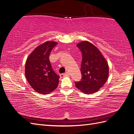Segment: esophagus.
Segmentation results:
<instances>
[{"instance_id": "esophagus-1", "label": "esophagus", "mask_w": 134, "mask_h": 134, "mask_svg": "<svg viewBox=\"0 0 134 134\" xmlns=\"http://www.w3.org/2000/svg\"><path fill=\"white\" fill-rule=\"evenodd\" d=\"M70 75V73L69 72H66L65 73H64V74H60V77L61 78H63L64 76H69Z\"/></svg>"}]
</instances>
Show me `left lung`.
Segmentation results:
<instances>
[{
	"instance_id": "8db88e82",
	"label": "left lung",
	"mask_w": 134,
	"mask_h": 134,
	"mask_svg": "<svg viewBox=\"0 0 134 134\" xmlns=\"http://www.w3.org/2000/svg\"><path fill=\"white\" fill-rule=\"evenodd\" d=\"M82 54L81 73L82 78L75 82L76 87L85 94L98 91L107 82L109 66L104 57L94 44L83 41L76 44Z\"/></svg>"
}]
</instances>
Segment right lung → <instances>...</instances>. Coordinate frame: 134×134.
I'll return each instance as SVG.
<instances>
[{"label": "right lung", "instance_id": "add662e5", "mask_svg": "<svg viewBox=\"0 0 134 134\" xmlns=\"http://www.w3.org/2000/svg\"><path fill=\"white\" fill-rule=\"evenodd\" d=\"M57 44L51 41L42 43L26 60V78L32 88L40 94H48L58 86L60 76L52 69L49 60L50 52Z\"/></svg>", "mask_w": 134, "mask_h": 134}]
</instances>
